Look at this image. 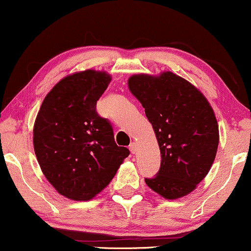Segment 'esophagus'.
Here are the masks:
<instances>
[{
  "instance_id": "obj_1",
  "label": "esophagus",
  "mask_w": 251,
  "mask_h": 251,
  "mask_svg": "<svg viewBox=\"0 0 251 251\" xmlns=\"http://www.w3.org/2000/svg\"><path fill=\"white\" fill-rule=\"evenodd\" d=\"M129 150L132 153H135L137 150V143L136 142H132L129 144Z\"/></svg>"
}]
</instances>
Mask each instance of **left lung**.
I'll use <instances>...</instances> for the list:
<instances>
[{"mask_svg":"<svg viewBox=\"0 0 251 251\" xmlns=\"http://www.w3.org/2000/svg\"><path fill=\"white\" fill-rule=\"evenodd\" d=\"M128 89L141 102L159 144L161 162L147 185L165 199L184 197L208 174L216 157L218 124L204 95L171 72L128 78Z\"/></svg>","mask_w":251,"mask_h":251,"instance_id":"1","label":"left lung"}]
</instances>
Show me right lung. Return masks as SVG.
<instances>
[{"label": "right lung", "instance_id": "add662e5", "mask_svg": "<svg viewBox=\"0 0 251 251\" xmlns=\"http://www.w3.org/2000/svg\"><path fill=\"white\" fill-rule=\"evenodd\" d=\"M111 76L87 69L62 78L45 97L34 125V150L42 172L60 195L94 198L117 173L129 150L118 147L97 102Z\"/></svg>", "mask_w": 251, "mask_h": 251}]
</instances>
